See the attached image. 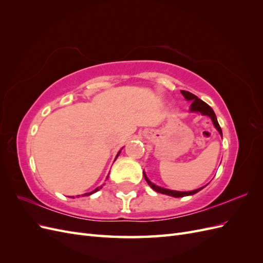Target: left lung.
Listing matches in <instances>:
<instances>
[{"label":"left lung","mask_w":263,"mask_h":263,"mask_svg":"<svg viewBox=\"0 0 263 263\" xmlns=\"http://www.w3.org/2000/svg\"><path fill=\"white\" fill-rule=\"evenodd\" d=\"M181 93H182V95H183V97H184V99H185L186 101H191L190 112H191V113H200V114H202V115L209 116V117L212 119V122H213V125L215 126V128L217 129V132L220 134V136L222 137L221 128H220V126H219V124H218V122H217V117H216V115H215L213 108H212L209 104H206V103H205L204 101L200 100V99H198V98L196 97V95L192 94L191 92L181 91ZM144 178H145V180L147 181L149 186H150L151 189H153V190H155L156 192L161 193V194H165V195H170V196H173V197H183V196L194 195L195 193L200 192V191H201L202 189H204V187L206 186V185H205V186H202V187H200V189H196V190H193V191H186V192H181V191H174V190L164 189V187H161V186H158V185L154 184V183L148 179V177H147V174L145 173V171H144Z\"/></svg>","instance_id":"left-lung-1"}]
</instances>
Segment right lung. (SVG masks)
Listing matches in <instances>:
<instances>
[{
    "label": "right lung",
    "instance_id": "obj_1",
    "mask_svg": "<svg viewBox=\"0 0 263 263\" xmlns=\"http://www.w3.org/2000/svg\"><path fill=\"white\" fill-rule=\"evenodd\" d=\"M121 150H122V149H121ZM121 150H119V151H118V154L116 155V158H117V157L119 156V154H121ZM116 158H115V159H116ZM107 178H108V176H107ZM107 178H106V179H107ZM103 185H104V184H103ZM101 189H102V185H101V186H98L97 189H95V190H93V191H92V192H90V193H85V194H84V195H82V196H89V195H91V194H93V193H95V192H98V191H99V190H101ZM77 196L79 197V196H80V195H77ZM72 197L74 198V196H72Z\"/></svg>",
    "mask_w": 263,
    "mask_h": 263
}]
</instances>
